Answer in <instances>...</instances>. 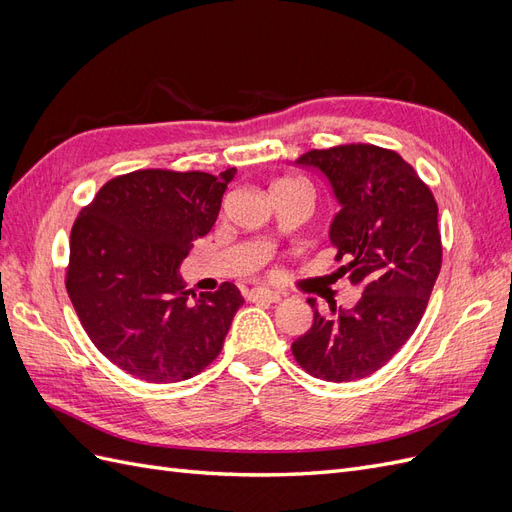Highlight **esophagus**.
I'll list each match as a JSON object with an SVG mask.
<instances>
[{"mask_svg":"<svg viewBox=\"0 0 512 512\" xmlns=\"http://www.w3.org/2000/svg\"><path fill=\"white\" fill-rule=\"evenodd\" d=\"M247 299L252 303H277L280 301V292L269 290V288H252L247 292Z\"/></svg>","mask_w":512,"mask_h":512,"instance_id":"1","label":"esophagus"}]
</instances>
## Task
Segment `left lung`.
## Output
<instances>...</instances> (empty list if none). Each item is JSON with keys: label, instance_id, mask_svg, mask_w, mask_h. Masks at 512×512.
Masks as SVG:
<instances>
[{"label": "left lung", "instance_id": "1", "mask_svg": "<svg viewBox=\"0 0 512 512\" xmlns=\"http://www.w3.org/2000/svg\"><path fill=\"white\" fill-rule=\"evenodd\" d=\"M297 166L331 183L339 209L329 239L352 286L363 290L350 309L329 303L292 342L297 363L314 378H367L393 359L421 322L442 267L438 205L414 168L391 149L339 145L303 153Z\"/></svg>", "mask_w": 512, "mask_h": 512}]
</instances>
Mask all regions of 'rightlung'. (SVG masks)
I'll list each match as a JSON object with an SVG mask.
<instances>
[{
  "mask_svg": "<svg viewBox=\"0 0 512 512\" xmlns=\"http://www.w3.org/2000/svg\"><path fill=\"white\" fill-rule=\"evenodd\" d=\"M235 173L134 170L104 183L72 226L66 288L76 316L106 359L138 380H188L224 346L239 288L226 282L192 301L179 267L218 220Z\"/></svg>",
  "mask_w": 512,
  "mask_h": 512,
  "instance_id": "right-lung-1",
  "label": "right lung"
}]
</instances>
